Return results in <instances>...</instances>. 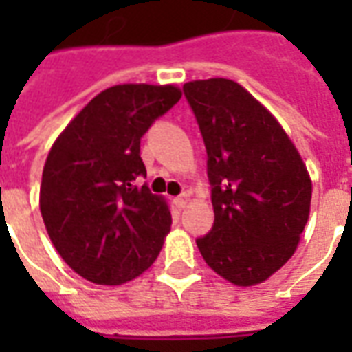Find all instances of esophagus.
Listing matches in <instances>:
<instances>
[{"label": "esophagus", "instance_id": "obj_1", "mask_svg": "<svg viewBox=\"0 0 352 352\" xmlns=\"http://www.w3.org/2000/svg\"><path fill=\"white\" fill-rule=\"evenodd\" d=\"M188 201H190V194L184 192V194H181V196H177L175 198V206L179 207V209H184V207L188 206Z\"/></svg>", "mask_w": 352, "mask_h": 352}]
</instances>
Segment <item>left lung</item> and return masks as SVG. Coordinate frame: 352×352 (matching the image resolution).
Here are the masks:
<instances>
[{"label": "left lung", "mask_w": 352, "mask_h": 352, "mask_svg": "<svg viewBox=\"0 0 352 352\" xmlns=\"http://www.w3.org/2000/svg\"><path fill=\"white\" fill-rule=\"evenodd\" d=\"M183 90L213 186V230L196 241L199 252L232 285L264 283L298 249L309 219V171L279 120L236 80H190Z\"/></svg>", "instance_id": "1"}]
</instances>
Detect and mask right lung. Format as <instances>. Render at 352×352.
<instances>
[{
	"mask_svg": "<svg viewBox=\"0 0 352 352\" xmlns=\"http://www.w3.org/2000/svg\"><path fill=\"white\" fill-rule=\"evenodd\" d=\"M175 85H116L67 124L43 168L39 207L58 254L96 285L146 272L171 228L166 198L148 186L139 156L151 124L181 100Z\"/></svg>",
	"mask_w": 352,
	"mask_h": 352,
	"instance_id": "obj_1",
	"label": "right lung"
}]
</instances>
